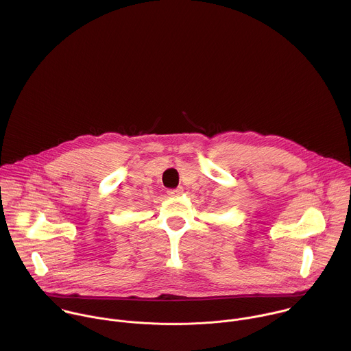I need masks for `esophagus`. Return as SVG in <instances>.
Wrapping results in <instances>:
<instances>
[{
  "instance_id": "34e87169",
  "label": "esophagus",
  "mask_w": 351,
  "mask_h": 351,
  "mask_svg": "<svg viewBox=\"0 0 351 351\" xmlns=\"http://www.w3.org/2000/svg\"><path fill=\"white\" fill-rule=\"evenodd\" d=\"M182 193H184V188H177V189H169L167 191V195L170 197H177V196H180Z\"/></svg>"
}]
</instances>
